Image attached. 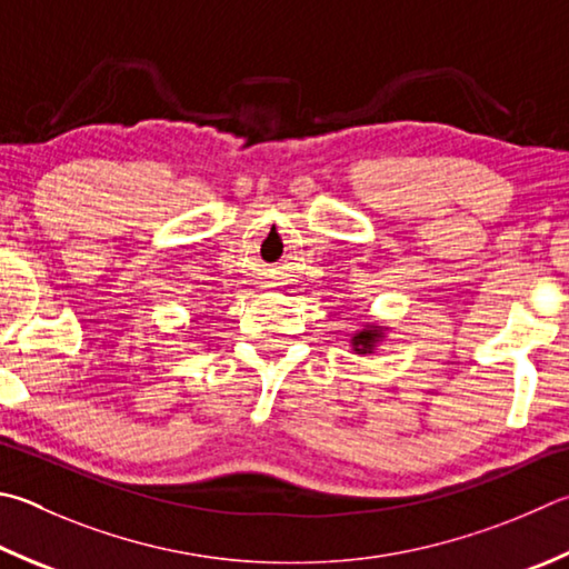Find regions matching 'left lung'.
<instances>
[{"mask_svg": "<svg viewBox=\"0 0 569 569\" xmlns=\"http://www.w3.org/2000/svg\"><path fill=\"white\" fill-rule=\"evenodd\" d=\"M380 338L378 333V326H370V328H363L360 333H353V350L358 356H366V353H373L376 348V340Z\"/></svg>", "mask_w": 569, "mask_h": 569, "instance_id": "8db88e82", "label": "left lung"}]
</instances>
